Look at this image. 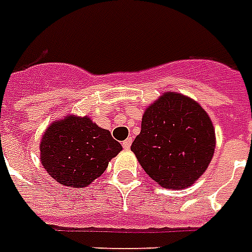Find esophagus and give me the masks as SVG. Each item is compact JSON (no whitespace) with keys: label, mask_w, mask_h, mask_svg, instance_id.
<instances>
[{"label":"esophagus","mask_w":252,"mask_h":252,"mask_svg":"<svg viewBox=\"0 0 252 252\" xmlns=\"http://www.w3.org/2000/svg\"><path fill=\"white\" fill-rule=\"evenodd\" d=\"M131 143H133V139H131V138H127V139H126V141H124V143H122V145H124V149L128 150V149H130V146H131Z\"/></svg>","instance_id":"obj_1"}]
</instances>
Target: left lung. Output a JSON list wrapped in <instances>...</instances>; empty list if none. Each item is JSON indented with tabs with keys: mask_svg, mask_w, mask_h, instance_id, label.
Listing matches in <instances>:
<instances>
[{
	"mask_svg": "<svg viewBox=\"0 0 252 252\" xmlns=\"http://www.w3.org/2000/svg\"><path fill=\"white\" fill-rule=\"evenodd\" d=\"M215 143L205 109L181 93L164 92L146 107L131 151L157 185L182 190L207 170Z\"/></svg>",
	"mask_w": 252,
	"mask_h": 252,
	"instance_id": "8db88e82",
	"label": "left lung"
}]
</instances>
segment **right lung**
I'll list each match as a JSON object with an SVG mask.
<instances>
[{"label": "right lung", "mask_w": 252, "mask_h": 252, "mask_svg": "<svg viewBox=\"0 0 252 252\" xmlns=\"http://www.w3.org/2000/svg\"><path fill=\"white\" fill-rule=\"evenodd\" d=\"M121 150L110 131L90 117L69 114L47 126L39 143V159L56 182L83 189L105 173Z\"/></svg>", "instance_id": "obj_1"}]
</instances>
